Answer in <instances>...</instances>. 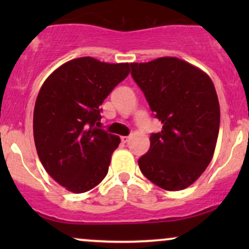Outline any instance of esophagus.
<instances>
[{"label": "esophagus", "mask_w": 249, "mask_h": 249, "mask_svg": "<svg viewBox=\"0 0 249 249\" xmlns=\"http://www.w3.org/2000/svg\"><path fill=\"white\" fill-rule=\"evenodd\" d=\"M121 139H122V142L125 144V142H127L128 141H130V137H122Z\"/></svg>", "instance_id": "34e87169"}]
</instances>
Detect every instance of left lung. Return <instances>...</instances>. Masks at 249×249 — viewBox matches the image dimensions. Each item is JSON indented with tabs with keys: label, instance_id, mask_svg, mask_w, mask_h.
<instances>
[{
	"label": "left lung",
	"instance_id": "8db88e82",
	"mask_svg": "<svg viewBox=\"0 0 249 249\" xmlns=\"http://www.w3.org/2000/svg\"><path fill=\"white\" fill-rule=\"evenodd\" d=\"M130 65L131 76L162 124L160 132L151 134L139 168L157 186L184 190L206 170L218 141L220 107L212 79L176 57Z\"/></svg>",
	"mask_w": 249,
	"mask_h": 249
}]
</instances>
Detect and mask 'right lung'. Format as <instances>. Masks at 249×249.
<instances>
[{
    "mask_svg": "<svg viewBox=\"0 0 249 249\" xmlns=\"http://www.w3.org/2000/svg\"><path fill=\"white\" fill-rule=\"evenodd\" d=\"M128 72V63L81 57L43 83L34 110L37 154L51 178L68 191L87 192L107 174L121 139L98 128L101 105Z\"/></svg>",
    "mask_w": 249,
    "mask_h": 249,
    "instance_id": "1",
    "label": "right lung"
}]
</instances>
